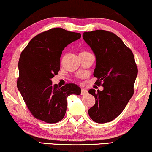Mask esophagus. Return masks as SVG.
Returning <instances> with one entry per match:
<instances>
[{
  "label": "esophagus",
  "mask_w": 152,
  "mask_h": 152,
  "mask_svg": "<svg viewBox=\"0 0 152 152\" xmlns=\"http://www.w3.org/2000/svg\"><path fill=\"white\" fill-rule=\"evenodd\" d=\"M80 94H81V95H83V96L86 95V94H87V91L85 89H81V93Z\"/></svg>",
  "instance_id": "obj_1"
}]
</instances>
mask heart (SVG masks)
I'll return each mask as SVG.
<instances>
[{"label": "heart", "mask_w": 152, "mask_h": 152, "mask_svg": "<svg viewBox=\"0 0 152 152\" xmlns=\"http://www.w3.org/2000/svg\"><path fill=\"white\" fill-rule=\"evenodd\" d=\"M83 53H87V52H82V53H81V54H83Z\"/></svg>", "instance_id": "1"}]
</instances>
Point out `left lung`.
<instances>
[{
  "label": "left lung",
  "instance_id": "obj_1",
  "mask_svg": "<svg viewBox=\"0 0 152 152\" xmlns=\"http://www.w3.org/2000/svg\"><path fill=\"white\" fill-rule=\"evenodd\" d=\"M83 37L96 58L95 84L103 87L102 91L89 90L96 102L88 114L96 123H108L121 114L133 96L137 66L132 50L113 32L98 29L84 32Z\"/></svg>",
  "mask_w": 152,
  "mask_h": 152
}]
</instances>
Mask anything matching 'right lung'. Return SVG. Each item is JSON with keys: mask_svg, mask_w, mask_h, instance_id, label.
Listing matches in <instances>:
<instances>
[{"mask_svg": "<svg viewBox=\"0 0 152 152\" xmlns=\"http://www.w3.org/2000/svg\"><path fill=\"white\" fill-rule=\"evenodd\" d=\"M80 36V33L52 28L34 36L21 52L17 87L34 118L48 123L61 121L67 110V98L80 94L75 84L59 88L51 80L60 70L63 50Z\"/></svg>", "mask_w": 152, "mask_h": 152, "instance_id": "right-lung-1", "label": "right lung"}]
</instances>
